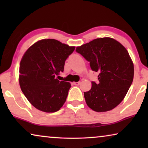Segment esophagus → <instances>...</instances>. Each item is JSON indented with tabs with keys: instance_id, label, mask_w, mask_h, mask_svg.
<instances>
[{
	"instance_id": "1",
	"label": "esophagus",
	"mask_w": 148,
	"mask_h": 148,
	"mask_svg": "<svg viewBox=\"0 0 148 148\" xmlns=\"http://www.w3.org/2000/svg\"><path fill=\"white\" fill-rule=\"evenodd\" d=\"M81 82H74L73 84L75 85V86H79V85H80Z\"/></svg>"
}]
</instances>
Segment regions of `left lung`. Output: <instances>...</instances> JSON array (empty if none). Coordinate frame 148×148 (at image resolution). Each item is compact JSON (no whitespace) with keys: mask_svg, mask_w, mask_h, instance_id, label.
<instances>
[{"mask_svg":"<svg viewBox=\"0 0 148 148\" xmlns=\"http://www.w3.org/2000/svg\"><path fill=\"white\" fill-rule=\"evenodd\" d=\"M76 52L90 62L98 81L84 92L86 104L96 112H106L122 102L131 86L134 67L129 52L110 38H97L76 48Z\"/></svg>","mask_w":148,"mask_h":148,"instance_id":"obj_1","label":"left lung"}]
</instances>
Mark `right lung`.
Returning a JSON list of instances; mask_svg holds the SVG:
<instances>
[{
  "label": "right lung",
  "instance_id": "right-lung-1",
  "mask_svg": "<svg viewBox=\"0 0 148 148\" xmlns=\"http://www.w3.org/2000/svg\"><path fill=\"white\" fill-rule=\"evenodd\" d=\"M75 50L54 39L40 40L28 48L19 66V85L28 101L38 110L54 112L67 98L70 83L56 78Z\"/></svg>",
  "mask_w": 148,
  "mask_h": 148
}]
</instances>
